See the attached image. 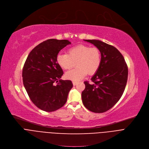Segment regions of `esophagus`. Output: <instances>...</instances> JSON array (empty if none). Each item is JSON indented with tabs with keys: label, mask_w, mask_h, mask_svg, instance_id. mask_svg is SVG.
Wrapping results in <instances>:
<instances>
[{
	"label": "esophagus",
	"mask_w": 149,
	"mask_h": 149,
	"mask_svg": "<svg viewBox=\"0 0 149 149\" xmlns=\"http://www.w3.org/2000/svg\"><path fill=\"white\" fill-rule=\"evenodd\" d=\"M72 84H73V85L74 86H76L77 84H78V82H77V81H72Z\"/></svg>",
	"instance_id": "esophagus-1"
}]
</instances>
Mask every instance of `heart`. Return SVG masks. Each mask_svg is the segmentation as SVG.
<instances>
[{
	"label": "heart",
	"instance_id": "1",
	"mask_svg": "<svg viewBox=\"0 0 149 149\" xmlns=\"http://www.w3.org/2000/svg\"><path fill=\"white\" fill-rule=\"evenodd\" d=\"M58 65L64 70L72 68L76 63L77 67L65 74V77L74 81H78L87 74H95L100 66L101 56L96 47L79 44L69 48L66 53H58L56 56Z\"/></svg>",
	"mask_w": 149,
	"mask_h": 149
}]
</instances>
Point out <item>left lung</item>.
Returning a JSON list of instances; mask_svg holds the SVG:
<instances>
[{
  "label": "left lung",
  "mask_w": 149,
  "mask_h": 149,
  "mask_svg": "<svg viewBox=\"0 0 149 149\" xmlns=\"http://www.w3.org/2000/svg\"><path fill=\"white\" fill-rule=\"evenodd\" d=\"M100 49L101 62L92 77V83L84 81L82 92L84 107L93 113H104L120 100L126 85L128 69L125 58L114 47L97 39H86Z\"/></svg>",
  "instance_id": "obj_1"
}]
</instances>
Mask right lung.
I'll list each match as a JSON object with an SVG mask.
<instances>
[{"label": "right lung", "instance_id": "add662e5", "mask_svg": "<svg viewBox=\"0 0 149 149\" xmlns=\"http://www.w3.org/2000/svg\"><path fill=\"white\" fill-rule=\"evenodd\" d=\"M71 44L68 40L49 39L36 46L27 57L23 69V81L32 102L39 109L52 112L66 103L73 84L62 80V69L56 62L62 49Z\"/></svg>", "mask_w": 149, "mask_h": 149}]
</instances>
